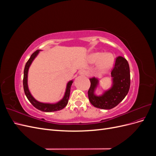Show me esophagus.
Returning a JSON list of instances; mask_svg holds the SVG:
<instances>
[{
    "mask_svg": "<svg viewBox=\"0 0 156 156\" xmlns=\"http://www.w3.org/2000/svg\"><path fill=\"white\" fill-rule=\"evenodd\" d=\"M79 75H86V72L84 70H81L79 72Z\"/></svg>",
    "mask_w": 156,
    "mask_h": 156,
    "instance_id": "1",
    "label": "esophagus"
}]
</instances>
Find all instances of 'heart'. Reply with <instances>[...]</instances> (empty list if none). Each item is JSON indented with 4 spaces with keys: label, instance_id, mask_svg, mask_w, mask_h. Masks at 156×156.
Here are the masks:
<instances>
[{
    "label": "heart",
    "instance_id": "1",
    "mask_svg": "<svg viewBox=\"0 0 156 156\" xmlns=\"http://www.w3.org/2000/svg\"><path fill=\"white\" fill-rule=\"evenodd\" d=\"M98 66L101 70L105 71L109 69L114 64V55L109 53L102 54L101 53H94L90 56V60L91 62H95L98 60Z\"/></svg>",
    "mask_w": 156,
    "mask_h": 156
}]
</instances>
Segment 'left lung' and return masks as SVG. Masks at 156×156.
I'll return each mask as SVG.
<instances>
[{
	"label": "left lung",
	"instance_id": "8db88e82",
	"mask_svg": "<svg viewBox=\"0 0 156 156\" xmlns=\"http://www.w3.org/2000/svg\"><path fill=\"white\" fill-rule=\"evenodd\" d=\"M111 87L100 95L96 90L100 83L98 78L90 79L91 84L88 91L90 102L95 107L101 109H111L124 100L130 87V71L126 58L119 56L116 59L115 67L111 72Z\"/></svg>",
	"mask_w": 156,
	"mask_h": 156
}]
</instances>
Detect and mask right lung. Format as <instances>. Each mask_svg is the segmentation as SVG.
Instances as JSON below:
<instances>
[{
  "mask_svg": "<svg viewBox=\"0 0 156 156\" xmlns=\"http://www.w3.org/2000/svg\"><path fill=\"white\" fill-rule=\"evenodd\" d=\"M40 51L41 50H37L34 53H32L30 58L27 61V62L25 64V67L24 69V76H23V88H24L25 94L28 100H29V101L31 103V104L34 107H36L37 109L48 112L60 111L64 108L68 104L70 94L71 86H72V84L73 83V80H71V81H68V83H67L66 88L64 95L62 100H60L59 101L55 103H43L36 100V99L32 96L29 90V86H28V73H29V68L31 64L32 63L33 60L35 59L37 55L39 54Z\"/></svg>",
  "mask_w": 156,
  "mask_h": 156,
  "instance_id": "right-lung-1",
  "label": "right lung"
}]
</instances>
